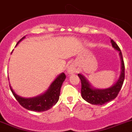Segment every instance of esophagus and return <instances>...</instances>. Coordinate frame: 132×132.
I'll use <instances>...</instances> for the list:
<instances>
[{
    "label": "esophagus",
    "instance_id": "1",
    "mask_svg": "<svg viewBox=\"0 0 132 132\" xmlns=\"http://www.w3.org/2000/svg\"><path fill=\"white\" fill-rule=\"evenodd\" d=\"M68 72L69 73V74H72V73L76 72V70H75V68H74V67H72V66H70L68 69Z\"/></svg>",
    "mask_w": 132,
    "mask_h": 132
}]
</instances>
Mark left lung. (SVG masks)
Returning a JSON list of instances; mask_svg holds the SVG:
<instances>
[{"instance_id": "8db88e82", "label": "left lung", "mask_w": 132, "mask_h": 132, "mask_svg": "<svg viewBox=\"0 0 132 132\" xmlns=\"http://www.w3.org/2000/svg\"><path fill=\"white\" fill-rule=\"evenodd\" d=\"M111 43L112 44L113 48L119 52L121 62V70L119 79L112 87L105 89H97L95 88L89 84L85 77L81 75L78 74L80 79L81 80V95L83 99L88 103L93 105H102L103 104L108 103L112 101L117 96L121 88L122 87L123 83L125 78V66L124 62L123 59L122 54L121 52L120 48L117 45L116 42L113 39H111Z\"/></svg>"}]
</instances>
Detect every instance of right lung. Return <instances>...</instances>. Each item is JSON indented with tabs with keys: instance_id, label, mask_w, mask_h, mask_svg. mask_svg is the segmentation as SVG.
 I'll return each instance as SVG.
<instances>
[{
	"instance_id": "right-lung-1",
	"label": "right lung",
	"mask_w": 132,
	"mask_h": 132,
	"mask_svg": "<svg viewBox=\"0 0 132 132\" xmlns=\"http://www.w3.org/2000/svg\"><path fill=\"white\" fill-rule=\"evenodd\" d=\"M25 36L22 37L16 45L25 38ZM66 79V75L64 72L57 76V78L54 80L50 87L42 95H39L37 97L33 98H23L16 95L12 89L11 85L10 88L13 93V95L19 102V103L25 108L27 110L33 111H44L50 109L56 105V103L59 100L60 94V88L62 85L63 82Z\"/></svg>"
}]
</instances>
